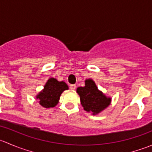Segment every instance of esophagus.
Masks as SVG:
<instances>
[{"instance_id":"obj_1","label":"esophagus","mask_w":152,"mask_h":152,"mask_svg":"<svg viewBox=\"0 0 152 152\" xmlns=\"http://www.w3.org/2000/svg\"><path fill=\"white\" fill-rule=\"evenodd\" d=\"M70 89L71 90H74L76 89V85H70Z\"/></svg>"}]
</instances>
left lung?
Returning a JSON list of instances; mask_svg holds the SVG:
<instances>
[{"label":"left lung","instance_id":"obj_1","mask_svg":"<svg viewBox=\"0 0 152 152\" xmlns=\"http://www.w3.org/2000/svg\"><path fill=\"white\" fill-rule=\"evenodd\" d=\"M76 92L80 96L84 110L89 113L98 114L110 105L111 99L107 98L99 91L92 79H87L85 87H78Z\"/></svg>","mask_w":152,"mask_h":152}]
</instances>
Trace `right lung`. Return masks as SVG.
Returning <instances> with one entry per match:
<instances>
[{"label": "right lung", "mask_w": 152, "mask_h": 152, "mask_svg": "<svg viewBox=\"0 0 152 152\" xmlns=\"http://www.w3.org/2000/svg\"><path fill=\"white\" fill-rule=\"evenodd\" d=\"M68 89L64 82H58L56 79L50 78L44 87V90L37 96L39 99V104L45 108L55 107L59 102V97L63 91Z\"/></svg>", "instance_id": "obj_1"}]
</instances>
